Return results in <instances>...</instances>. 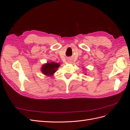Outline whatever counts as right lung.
Segmentation results:
<instances>
[{
	"label": "right lung",
	"mask_w": 130,
	"mask_h": 130,
	"mask_svg": "<svg viewBox=\"0 0 130 130\" xmlns=\"http://www.w3.org/2000/svg\"><path fill=\"white\" fill-rule=\"evenodd\" d=\"M60 66V65L57 63H54L53 62L51 63H47L42 66V73L46 75L50 76L55 73L57 70V69Z\"/></svg>",
	"instance_id": "obj_1"
}]
</instances>
